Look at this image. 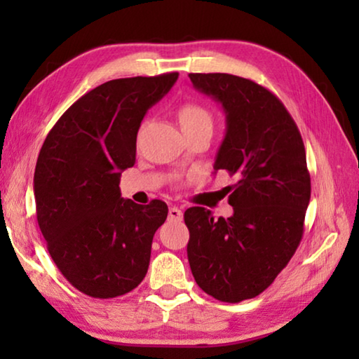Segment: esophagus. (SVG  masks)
Returning <instances> with one entry per match:
<instances>
[{"label":"esophagus","mask_w":359,"mask_h":359,"mask_svg":"<svg viewBox=\"0 0 359 359\" xmlns=\"http://www.w3.org/2000/svg\"><path fill=\"white\" fill-rule=\"evenodd\" d=\"M169 218H171V220H175V222H179V220H182V210L179 209V208H169Z\"/></svg>","instance_id":"34e87169"}]
</instances>
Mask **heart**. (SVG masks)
Wrapping results in <instances>:
<instances>
[{"mask_svg":"<svg viewBox=\"0 0 359 359\" xmlns=\"http://www.w3.org/2000/svg\"><path fill=\"white\" fill-rule=\"evenodd\" d=\"M177 118L182 131H190L199 128V126H212V117L208 109L193 104V102H188L179 109Z\"/></svg>","mask_w":359,"mask_h":359,"instance_id":"1","label":"heart"}]
</instances>
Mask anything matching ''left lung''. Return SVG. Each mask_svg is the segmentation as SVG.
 <instances>
[{"label": "left lung", "mask_w": 359, "mask_h": 359, "mask_svg": "<svg viewBox=\"0 0 359 359\" xmlns=\"http://www.w3.org/2000/svg\"><path fill=\"white\" fill-rule=\"evenodd\" d=\"M193 87L220 102L226 133L215 172L234 175L223 188L234 214L214 220L190 208L188 263L199 288L223 302L252 299L288 264L302 239L311 201L306 149L282 101L250 79L223 72L188 74Z\"/></svg>", "instance_id": "8db88e82"}]
</instances>
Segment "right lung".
I'll use <instances>...</instances> for the list:
<instances>
[{
  "label": "right lung",
  "instance_id": "add662e5",
  "mask_svg": "<svg viewBox=\"0 0 359 359\" xmlns=\"http://www.w3.org/2000/svg\"><path fill=\"white\" fill-rule=\"evenodd\" d=\"M179 77L115 79L79 98L42 144L34 169L36 217L60 272L82 293L109 299L147 274L168 205L123 199L120 175L136 161L144 115Z\"/></svg>",
  "mask_w": 359,
  "mask_h": 359
}]
</instances>
